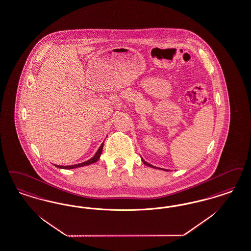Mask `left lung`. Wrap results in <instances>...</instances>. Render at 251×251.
<instances>
[{
  "label": "left lung",
  "mask_w": 251,
  "mask_h": 251,
  "mask_svg": "<svg viewBox=\"0 0 251 251\" xmlns=\"http://www.w3.org/2000/svg\"><path fill=\"white\" fill-rule=\"evenodd\" d=\"M143 161V162H144V164H146L147 166H150V167H152V168H158V167H155V166H153V165H151V164H150V163H148L147 161H144V160H142Z\"/></svg>",
  "instance_id": "left-lung-1"
}]
</instances>
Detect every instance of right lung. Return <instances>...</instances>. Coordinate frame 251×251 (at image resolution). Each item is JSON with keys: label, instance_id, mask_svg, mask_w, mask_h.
Wrapping results in <instances>:
<instances>
[{"label": "right lung", "instance_id": "right-lung-1", "mask_svg": "<svg viewBox=\"0 0 251 251\" xmlns=\"http://www.w3.org/2000/svg\"><path fill=\"white\" fill-rule=\"evenodd\" d=\"M102 148H103V143L100 145V147L99 148L98 151L96 152V154L89 161H84V162H81V163H78V164H75V165H69V166H60V165H55V166L61 168V169H74V168H77V167H81V166H85V165H89V164H91V163H94V162H96V161L99 160L100 154H101V151H102Z\"/></svg>", "mask_w": 251, "mask_h": 251}]
</instances>
